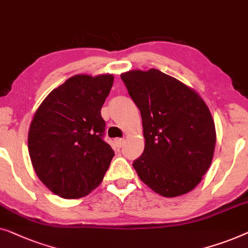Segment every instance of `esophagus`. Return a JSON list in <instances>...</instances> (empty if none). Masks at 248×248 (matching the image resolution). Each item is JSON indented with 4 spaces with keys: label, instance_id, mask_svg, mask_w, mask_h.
<instances>
[{
    "label": "esophagus",
    "instance_id": "obj_1",
    "mask_svg": "<svg viewBox=\"0 0 248 248\" xmlns=\"http://www.w3.org/2000/svg\"><path fill=\"white\" fill-rule=\"evenodd\" d=\"M124 138H118V139H116V145H117V147H123L124 146Z\"/></svg>",
    "mask_w": 248,
    "mask_h": 248
}]
</instances>
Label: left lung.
<instances>
[{"label": "left lung", "instance_id": "8db88e82", "mask_svg": "<svg viewBox=\"0 0 248 248\" xmlns=\"http://www.w3.org/2000/svg\"><path fill=\"white\" fill-rule=\"evenodd\" d=\"M141 114L145 149L132 166L154 192L174 198L192 191L210 167L216 128L203 99L158 69L121 74Z\"/></svg>", "mask_w": 248, "mask_h": 248}]
</instances>
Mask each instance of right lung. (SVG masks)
<instances>
[{"label":"right lung","mask_w":248,"mask_h":248,"mask_svg":"<svg viewBox=\"0 0 248 248\" xmlns=\"http://www.w3.org/2000/svg\"><path fill=\"white\" fill-rule=\"evenodd\" d=\"M112 74H78L54 89L30 124L28 149L33 170L51 192L78 199L102 182L114 153L102 136L101 108Z\"/></svg>","instance_id":"right-lung-1"}]
</instances>
